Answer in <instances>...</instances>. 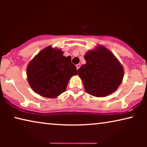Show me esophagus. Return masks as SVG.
Wrapping results in <instances>:
<instances>
[{"mask_svg":"<svg viewBox=\"0 0 147 147\" xmlns=\"http://www.w3.org/2000/svg\"><path fill=\"white\" fill-rule=\"evenodd\" d=\"M81 67V64H80V63H78V64H77V65H76V68H77V69L78 70L80 69V67Z\"/></svg>","mask_w":147,"mask_h":147,"instance_id":"34e87169","label":"esophagus"}]
</instances>
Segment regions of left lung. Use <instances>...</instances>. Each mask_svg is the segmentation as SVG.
Returning <instances> with one entry per match:
<instances>
[{"instance_id": "obj_1", "label": "left lung", "mask_w": 147, "mask_h": 147, "mask_svg": "<svg viewBox=\"0 0 147 147\" xmlns=\"http://www.w3.org/2000/svg\"><path fill=\"white\" fill-rule=\"evenodd\" d=\"M86 63L78 70L86 92L96 97H104L115 92L123 79L124 69L109 50L98 46L84 56Z\"/></svg>"}]
</instances>
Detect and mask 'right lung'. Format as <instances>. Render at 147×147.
Segmentation results:
<instances>
[{"instance_id": "obj_1", "label": "right lung", "mask_w": 147, "mask_h": 147, "mask_svg": "<svg viewBox=\"0 0 147 147\" xmlns=\"http://www.w3.org/2000/svg\"><path fill=\"white\" fill-rule=\"evenodd\" d=\"M77 74L71 57H65L61 49L51 46L40 51L27 68L30 86L45 98H56L65 92L70 78Z\"/></svg>"}]
</instances>
